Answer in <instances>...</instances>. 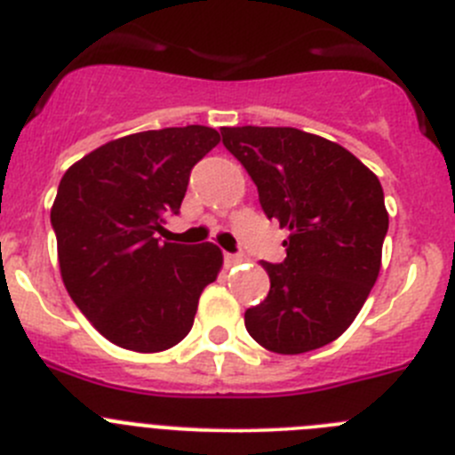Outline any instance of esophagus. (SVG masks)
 <instances>
[{
  "mask_svg": "<svg viewBox=\"0 0 455 455\" xmlns=\"http://www.w3.org/2000/svg\"><path fill=\"white\" fill-rule=\"evenodd\" d=\"M224 260L228 262V265H235V262H240V253H224Z\"/></svg>",
  "mask_w": 455,
  "mask_h": 455,
  "instance_id": "34e87169",
  "label": "esophagus"
}]
</instances>
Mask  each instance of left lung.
<instances>
[{
  "label": "left lung",
  "instance_id": "1",
  "mask_svg": "<svg viewBox=\"0 0 455 455\" xmlns=\"http://www.w3.org/2000/svg\"><path fill=\"white\" fill-rule=\"evenodd\" d=\"M220 132L267 218L290 228L285 260L262 265L271 287L244 312L247 332L278 355L328 346L350 328L379 274L388 231L379 180L346 148L296 127Z\"/></svg>",
  "mask_w": 455,
  "mask_h": 455
}]
</instances>
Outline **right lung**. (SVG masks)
<instances>
[{"label":"right lung","instance_id":"add662e5","mask_svg":"<svg viewBox=\"0 0 455 455\" xmlns=\"http://www.w3.org/2000/svg\"><path fill=\"white\" fill-rule=\"evenodd\" d=\"M218 143V130L204 125L139 132L89 152L58 186L51 227L67 291L125 350L177 346L204 287L218 278L215 244L156 237L180 213L190 170Z\"/></svg>","mask_w":455,"mask_h":455}]
</instances>
